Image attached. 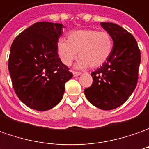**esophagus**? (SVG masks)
<instances>
[{
	"label": "esophagus",
	"instance_id": "obj_1",
	"mask_svg": "<svg viewBox=\"0 0 149 149\" xmlns=\"http://www.w3.org/2000/svg\"><path fill=\"white\" fill-rule=\"evenodd\" d=\"M80 74H81L80 72H77V71H74V72H73V75H74V77L79 76V75H80Z\"/></svg>",
	"mask_w": 149,
	"mask_h": 149
}]
</instances>
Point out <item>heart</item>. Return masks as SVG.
<instances>
[{
	"label": "heart",
	"mask_w": 149,
	"mask_h": 149,
	"mask_svg": "<svg viewBox=\"0 0 149 149\" xmlns=\"http://www.w3.org/2000/svg\"><path fill=\"white\" fill-rule=\"evenodd\" d=\"M113 39L110 34L93 29L77 30L70 32L67 40L57 42V53L62 63L70 65L77 57L80 58L75 67L79 70L99 67L104 64L113 51Z\"/></svg>",
	"instance_id": "obj_1"
}]
</instances>
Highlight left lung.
<instances>
[{"instance_id":"left-lung-1","label":"left lung","mask_w":149,"mask_h":149,"mask_svg":"<svg viewBox=\"0 0 149 149\" xmlns=\"http://www.w3.org/2000/svg\"><path fill=\"white\" fill-rule=\"evenodd\" d=\"M110 34L113 51L102 66L92 73V82L84 94L89 102L104 110L119 107L134 92L140 64V51L135 37L122 26L100 22Z\"/></svg>"}]
</instances>
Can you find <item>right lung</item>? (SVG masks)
I'll list each match as a JSON object with an SVG mask.
<instances>
[{
    "instance_id": "1",
    "label": "right lung",
    "mask_w": 149,
    "mask_h": 149,
    "mask_svg": "<svg viewBox=\"0 0 149 149\" xmlns=\"http://www.w3.org/2000/svg\"><path fill=\"white\" fill-rule=\"evenodd\" d=\"M64 26L39 22L14 39L8 68L16 95L38 111L56 106L62 99L65 84L73 77L57 53Z\"/></svg>"
}]
</instances>
